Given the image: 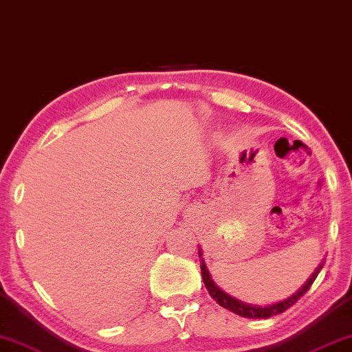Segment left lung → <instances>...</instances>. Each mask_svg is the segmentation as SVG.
<instances>
[{
    "instance_id": "left-lung-1",
    "label": "left lung",
    "mask_w": 352,
    "mask_h": 352,
    "mask_svg": "<svg viewBox=\"0 0 352 352\" xmlns=\"http://www.w3.org/2000/svg\"><path fill=\"white\" fill-rule=\"evenodd\" d=\"M198 256L201 257V252L198 251ZM201 262V278H203V283H205V287L208 289V292H210L211 297L216 300V302L221 305V307H223L226 309H228V311L235 313L238 316H243V318H249V319H267V318H272V316H276V314H281L286 311V309H289L292 305L297 302V300H300V297H303L305 294L308 292V289L311 287V284L314 283L316 276H318V273L320 272V268H322L324 263L319 265V268L316 270V272L313 273V276L308 279L307 284L302 289L297 290V294H294L292 297L284 300V302H279L276 305H272V307H265V308H261V307H251V305H246V303H241L238 302V300L228 297V295L226 292H222L221 289H219L216 284L212 283V279L210 276V273H208L206 270V265L205 262H203V258H200Z\"/></svg>"
}]
</instances>
